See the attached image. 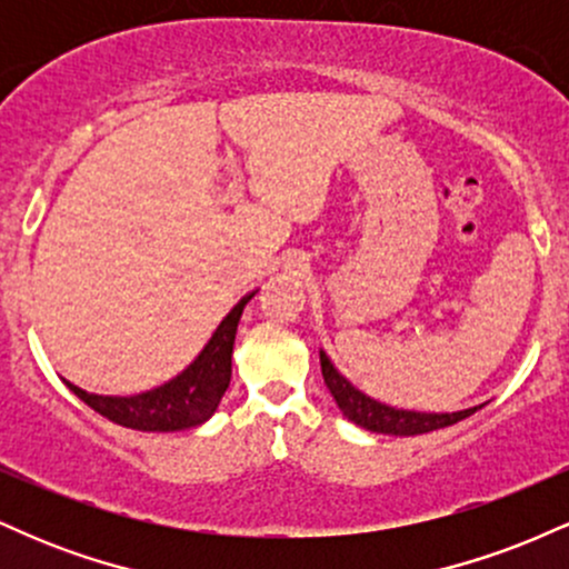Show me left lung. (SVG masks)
<instances>
[{"mask_svg":"<svg viewBox=\"0 0 569 569\" xmlns=\"http://www.w3.org/2000/svg\"><path fill=\"white\" fill-rule=\"evenodd\" d=\"M321 371L326 388L335 396L337 407L342 409V415L348 420L356 422V426L375 430V433H388V436H420L430 433V430H439L447 426H455V422L471 417L476 409H462L452 411V415H428V411H407V409H393L385 407V403L375 401L367 393H361L358 388L345 380L342 375L335 369V363L329 361V356L321 350Z\"/></svg>","mask_w":569,"mask_h":569,"instance_id":"left-lung-1","label":"left lung"}]
</instances>
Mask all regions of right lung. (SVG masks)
Listing matches in <instances>:
<instances>
[{"mask_svg": "<svg viewBox=\"0 0 569 569\" xmlns=\"http://www.w3.org/2000/svg\"><path fill=\"white\" fill-rule=\"evenodd\" d=\"M253 293L240 299L227 312L224 321L208 339V345L179 377L168 380L160 388L139 396H96L88 390L69 385L77 398H82L90 409L122 428L149 430V433H171L187 430L206 422L219 407L221 396L230 388L232 377V345L243 307L251 302Z\"/></svg>", "mask_w": 569, "mask_h": 569, "instance_id": "add662e5", "label": "right lung"}]
</instances>
